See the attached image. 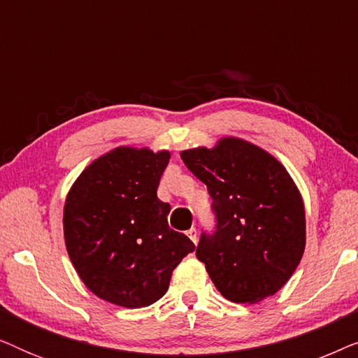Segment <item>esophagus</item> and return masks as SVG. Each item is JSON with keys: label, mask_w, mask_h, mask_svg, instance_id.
I'll list each match as a JSON object with an SVG mask.
<instances>
[{"label": "esophagus", "mask_w": 358, "mask_h": 358, "mask_svg": "<svg viewBox=\"0 0 358 358\" xmlns=\"http://www.w3.org/2000/svg\"><path fill=\"white\" fill-rule=\"evenodd\" d=\"M187 236L190 238V241H192L194 244H197V229L190 228L189 231H187Z\"/></svg>", "instance_id": "esophagus-1"}]
</instances>
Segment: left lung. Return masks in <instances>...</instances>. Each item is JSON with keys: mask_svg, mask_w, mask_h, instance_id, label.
Segmentation results:
<instances>
[{"mask_svg": "<svg viewBox=\"0 0 358 358\" xmlns=\"http://www.w3.org/2000/svg\"><path fill=\"white\" fill-rule=\"evenodd\" d=\"M180 158L213 199L217 229L202 234L195 254L217 290L249 305L275 295L306 244L305 205L285 166L236 136L184 150Z\"/></svg>", "mask_w": 358, "mask_h": 358, "instance_id": "left-lung-1", "label": "left lung"}]
</instances>
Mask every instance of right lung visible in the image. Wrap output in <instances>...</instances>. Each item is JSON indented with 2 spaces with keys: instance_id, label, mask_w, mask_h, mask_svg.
<instances>
[{
  "instance_id": "obj_1",
  "label": "right lung",
  "mask_w": 358,
  "mask_h": 358,
  "mask_svg": "<svg viewBox=\"0 0 358 358\" xmlns=\"http://www.w3.org/2000/svg\"><path fill=\"white\" fill-rule=\"evenodd\" d=\"M166 150L119 146L73 182L63 208L68 256L83 283L124 308L153 305L195 246L168 224L169 203L156 195Z\"/></svg>"
}]
</instances>
